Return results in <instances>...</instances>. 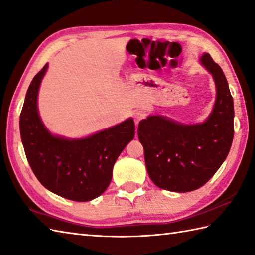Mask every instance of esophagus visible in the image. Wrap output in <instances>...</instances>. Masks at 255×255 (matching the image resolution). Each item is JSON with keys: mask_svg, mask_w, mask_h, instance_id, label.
I'll use <instances>...</instances> for the list:
<instances>
[{"mask_svg": "<svg viewBox=\"0 0 255 255\" xmlns=\"http://www.w3.org/2000/svg\"><path fill=\"white\" fill-rule=\"evenodd\" d=\"M145 117V114L142 111H137L134 112L133 114V119H134V123L139 124L140 121H142V119Z\"/></svg>", "mask_w": 255, "mask_h": 255, "instance_id": "obj_1", "label": "esophagus"}]
</instances>
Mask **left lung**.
<instances>
[{
    "instance_id": "8db88e82",
    "label": "left lung",
    "mask_w": 255,
    "mask_h": 255,
    "mask_svg": "<svg viewBox=\"0 0 255 255\" xmlns=\"http://www.w3.org/2000/svg\"><path fill=\"white\" fill-rule=\"evenodd\" d=\"M200 61L213 74L217 97L207 121L183 125L163 116L139 123L148 174L156 186L185 193L207 183L224 163L234 139V100L223 70L208 53Z\"/></svg>"
}]
</instances>
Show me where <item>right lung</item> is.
Instances as JSON below:
<instances>
[{"label":"right lung","instance_id":"obj_1","mask_svg":"<svg viewBox=\"0 0 255 255\" xmlns=\"http://www.w3.org/2000/svg\"><path fill=\"white\" fill-rule=\"evenodd\" d=\"M48 64L32 79L19 117L27 161L42 185L74 202H89L105 192L113 167L134 137L132 118L93 136L69 140L55 137L42 125L37 110L38 90Z\"/></svg>","mask_w":255,"mask_h":255}]
</instances>
